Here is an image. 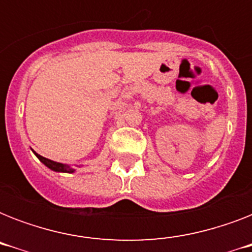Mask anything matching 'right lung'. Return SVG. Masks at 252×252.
I'll use <instances>...</instances> for the list:
<instances>
[{"mask_svg":"<svg viewBox=\"0 0 252 252\" xmlns=\"http://www.w3.org/2000/svg\"><path fill=\"white\" fill-rule=\"evenodd\" d=\"M33 153H35V152H33ZM36 157L40 159V162H43V163H44L47 167H49L51 170H53V171H59V172H73L74 171V168H72L70 166H68V165H63V163H59V162L51 161V159H48V158L41 157V156H39V154H36Z\"/></svg>","mask_w":252,"mask_h":252,"instance_id":"add662e5","label":"right lung"}]
</instances>
